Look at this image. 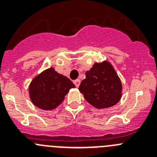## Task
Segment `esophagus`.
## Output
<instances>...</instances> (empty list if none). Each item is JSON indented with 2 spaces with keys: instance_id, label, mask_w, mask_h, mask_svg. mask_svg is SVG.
Here are the masks:
<instances>
[{
  "instance_id": "1",
  "label": "esophagus",
  "mask_w": 157,
  "mask_h": 157,
  "mask_svg": "<svg viewBox=\"0 0 157 157\" xmlns=\"http://www.w3.org/2000/svg\"><path fill=\"white\" fill-rule=\"evenodd\" d=\"M74 84H75V86H77V87H79V86H80V80L77 79V80H74Z\"/></svg>"
}]
</instances>
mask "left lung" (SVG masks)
<instances>
[{
    "label": "left lung",
    "instance_id": "left-lung-1",
    "mask_svg": "<svg viewBox=\"0 0 157 157\" xmlns=\"http://www.w3.org/2000/svg\"><path fill=\"white\" fill-rule=\"evenodd\" d=\"M79 90L90 105L97 109H105L118 102L122 86L112 64L104 61L95 63L86 71V78L82 80Z\"/></svg>",
    "mask_w": 157,
    "mask_h": 157
}]
</instances>
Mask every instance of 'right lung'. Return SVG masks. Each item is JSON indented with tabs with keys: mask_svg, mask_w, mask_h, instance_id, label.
Segmentation results:
<instances>
[{
	"mask_svg": "<svg viewBox=\"0 0 157 157\" xmlns=\"http://www.w3.org/2000/svg\"><path fill=\"white\" fill-rule=\"evenodd\" d=\"M75 85L55 69L45 70L36 76L29 85V96L36 106L52 110L58 107L71 88Z\"/></svg>",
	"mask_w": 157,
	"mask_h": 157,
	"instance_id": "obj_1",
	"label": "right lung"
}]
</instances>
